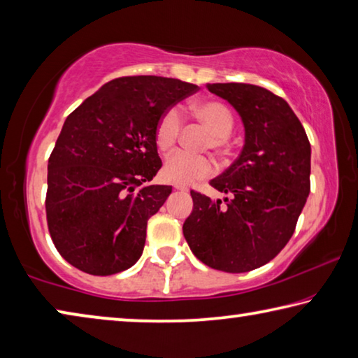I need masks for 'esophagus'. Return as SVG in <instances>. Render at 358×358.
Masks as SVG:
<instances>
[{
  "mask_svg": "<svg viewBox=\"0 0 358 358\" xmlns=\"http://www.w3.org/2000/svg\"><path fill=\"white\" fill-rule=\"evenodd\" d=\"M173 187H175V189H177V191H183V192H186V191H187V187H186V186H183V185H175Z\"/></svg>",
  "mask_w": 358,
  "mask_h": 358,
  "instance_id": "obj_1",
  "label": "esophagus"
}]
</instances>
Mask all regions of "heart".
Masks as SVG:
<instances>
[{"mask_svg":"<svg viewBox=\"0 0 358 358\" xmlns=\"http://www.w3.org/2000/svg\"><path fill=\"white\" fill-rule=\"evenodd\" d=\"M194 117L207 126L211 132V147L222 148L234 128V115L220 101H197L191 104ZM181 129L180 112L175 107L167 108L157 120L155 128V142L161 151H169L177 142ZM215 171L213 161L207 156L191 155L186 151H175L162 166V178L175 185H191L196 180L208 177Z\"/></svg>","mask_w":358,"mask_h":358,"instance_id":"1","label":"heart"}]
</instances>
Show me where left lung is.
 Returning a JSON list of instances; mask_svg holds the SVG:
<instances>
[{
    "label": "left lung",
    "mask_w": 358,
    "mask_h": 358,
    "mask_svg": "<svg viewBox=\"0 0 358 358\" xmlns=\"http://www.w3.org/2000/svg\"><path fill=\"white\" fill-rule=\"evenodd\" d=\"M240 115V156L210 185L230 199L191 192L185 238L199 260L227 273L270 262L292 237L310 194L311 145L300 120L280 96L250 83H207Z\"/></svg>",
    "instance_id": "obj_1"
}]
</instances>
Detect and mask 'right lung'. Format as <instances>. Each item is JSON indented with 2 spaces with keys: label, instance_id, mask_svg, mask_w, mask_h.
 <instances>
[{
  "label": "right lung",
  "instance_id": "add662e5",
  "mask_svg": "<svg viewBox=\"0 0 358 358\" xmlns=\"http://www.w3.org/2000/svg\"><path fill=\"white\" fill-rule=\"evenodd\" d=\"M197 85L157 76L107 82L68 118L48 159L45 211L58 252L96 276L141 259L147 222L172 186L147 185L159 171L155 128Z\"/></svg>",
  "mask_w": 358,
  "mask_h": 358
}]
</instances>
